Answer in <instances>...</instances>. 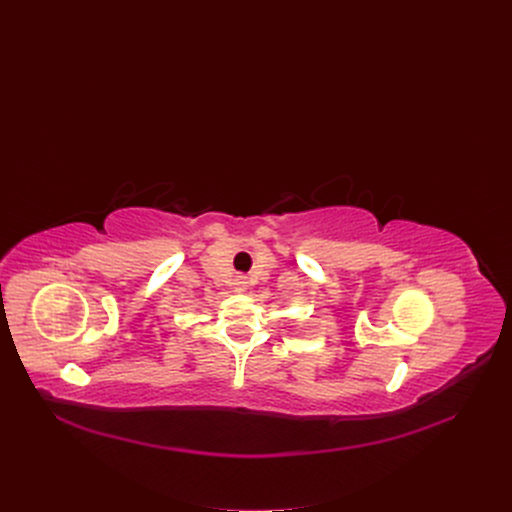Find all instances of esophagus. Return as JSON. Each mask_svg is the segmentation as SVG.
<instances>
[{"instance_id": "esophagus-1", "label": "esophagus", "mask_w": 512, "mask_h": 512, "mask_svg": "<svg viewBox=\"0 0 512 512\" xmlns=\"http://www.w3.org/2000/svg\"><path fill=\"white\" fill-rule=\"evenodd\" d=\"M237 289H239V291H245V289H247V287H245V281H243V279H237Z\"/></svg>"}]
</instances>
